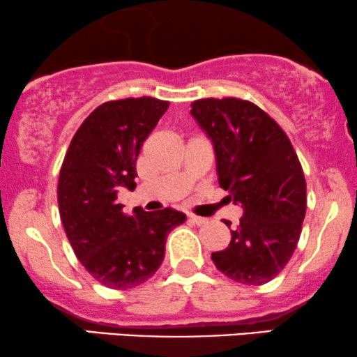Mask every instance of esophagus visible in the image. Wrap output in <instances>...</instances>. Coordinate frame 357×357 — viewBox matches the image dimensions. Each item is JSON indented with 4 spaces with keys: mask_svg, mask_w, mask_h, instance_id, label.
Returning a JSON list of instances; mask_svg holds the SVG:
<instances>
[{
    "mask_svg": "<svg viewBox=\"0 0 357 357\" xmlns=\"http://www.w3.org/2000/svg\"><path fill=\"white\" fill-rule=\"evenodd\" d=\"M188 218H190V221H192L193 225H197V226H203V225H206V223H208V220H206V218H202V216L190 215Z\"/></svg>",
    "mask_w": 357,
    "mask_h": 357,
    "instance_id": "1",
    "label": "esophagus"
}]
</instances>
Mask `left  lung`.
Instances as JSON below:
<instances>
[{"label":"left lung","instance_id":"1","mask_svg":"<svg viewBox=\"0 0 357 357\" xmlns=\"http://www.w3.org/2000/svg\"><path fill=\"white\" fill-rule=\"evenodd\" d=\"M190 113L211 139L220 187L244 211L213 262L239 284H267L290 261L302 233L307 182L297 152L284 129L251 101L197 100Z\"/></svg>","mask_w":357,"mask_h":357}]
</instances>
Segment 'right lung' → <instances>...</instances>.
I'll return each mask as SVG.
<instances>
[{
  "instance_id": "right-lung-1",
  "label": "right lung",
  "mask_w": 357,
  "mask_h": 357,
  "mask_svg": "<svg viewBox=\"0 0 357 357\" xmlns=\"http://www.w3.org/2000/svg\"><path fill=\"white\" fill-rule=\"evenodd\" d=\"M169 101L151 96L106 101L82 123L59 174L60 220L73 252L101 285L128 290L151 279L165 241L187 216L172 208L123 213L119 188H136V160Z\"/></svg>"
}]
</instances>
